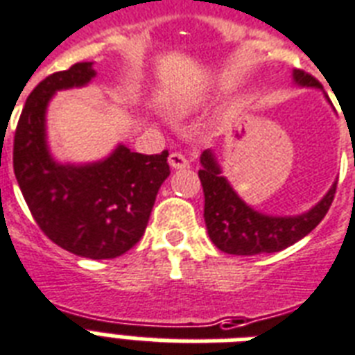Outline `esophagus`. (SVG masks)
<instances>
[{
  "label": "esophagus",
  "instance_id": "obj_1",
  "mask_svg": "<svg viewBox=\"0 0 355 355\" xmlns=\"http://www.w3.org/2000/svg\"><path fill=\"white\" fill-rule=\"evenodd\" d=\"M168 164L172 166V168H189L191 166V163H189V159L183 155V153L180 152H174V153H170V157H168Z\"/></svg>",
  "mask_w": 355,
  "mask_h": 355
}]
</instances>
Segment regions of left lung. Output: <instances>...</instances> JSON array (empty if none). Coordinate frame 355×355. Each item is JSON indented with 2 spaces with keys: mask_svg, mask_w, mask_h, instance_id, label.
I'll list each match as a JSON object with an SVG mask.
<instances>
[{
  "mask_svg": "<svg viewBox=\"0 0 355 355\" xmlns=\"http://www.w3.org/2000/svg\"><path fill=\"white\" fill-rule=\"evenodd\" d=\"M293 78L302 87L322 89L317 79L304 70H295ZM202 168L198 172L203 187V218L207 226L209 239L216 248L233 255L272 254L298 243L307 233L320 224L329 205L334 202L337 183L331 185L326 196L309 209L307 213L296 216L263 215L239 198L233 187L222 175L211 150H205L200 157ZM355 164V159H354Z\"/></svg>",
  "mask_w": 355,
  "mask_h": 355,
  "instance_id": "left-lung-1",
  "label": "left lung"
}]
</instances>
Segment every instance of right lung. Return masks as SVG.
Returning a JSON list of instances; mask_svg holds the SVG:
<instances>
[{
	"instance_id": "right-lung-1",
	"label": "right lung",
	"mask_w": 355,
	"mask_h": 355,
	"mask_svg": "<svg viewBox=\"0 0 355 355\" xmlns=\"http://www.w3.org/2000/svg\"><path fill=\"white\" fill-rule=\"evenodd\" d=\"M92 62H78L35 87L16 125L12 164L33 218L57 246L81 257L112 259L144 235L170 175L168 152L142 155L123 144L103 161L60 164L46 142V109L57 90L90 83Z\"/></svg>"
}]
</instances>
